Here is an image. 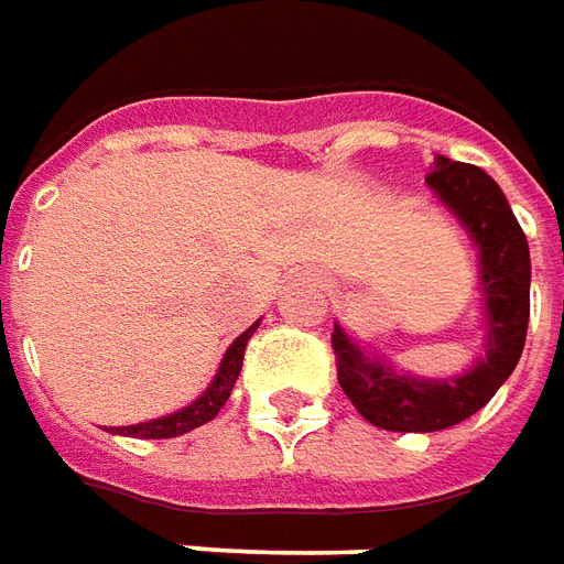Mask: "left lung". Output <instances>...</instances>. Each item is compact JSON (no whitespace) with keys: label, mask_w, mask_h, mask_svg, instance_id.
<instances>
[{"label":"left lung","mask_w":564,"mask_h":564,"mask_svg":"<svg viewBox=\"0 0 564 564\" xmlns=\"http://www.w3.org/2000/svg\"><path fill=\"white\" fill-rule=\"evenodd\" d=\"M427 187L478 248L484 352L454 377H419L398 370L373 349L367 352L361 340L335 323L337 382L370 424L394 433L445 431L475 415L514 373L529 328V241L502 187L481 166L445 154L433 158Z\"/></svg>","instance_id":"1"}]
</instances>
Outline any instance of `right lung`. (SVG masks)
Listing matches in <instances>:
<instances>
[{
	"instance_id": "add662e5",
	"label": "right lung",
	"mask_w": 564,
	"mask_h": 564,
	"mask_svg": "<svg viewBox=\"0 0 564 564\" xmlns=\"http://www.w3.org/2000/svg\"><path fill=\"white\" fill-rule=\"evenodd\" d=\"M260 328V319L250 325L248 332H241L232 344L227 346V352L220 358L215 377L206 386V391L199 394L197 400H191L182 410L170 412V415H161V419L143 421V424H128V427H110V433H119V436H133V440H173V436H182V433H191L194 427H203L206 421H212L224 410V403L229 400V391L236 386V379L241 373V358H245V346L253 337V332Z\"/></svg>"
}]
</instances>
